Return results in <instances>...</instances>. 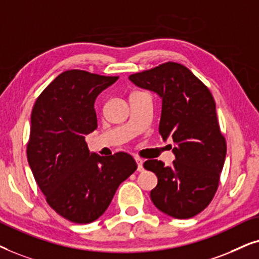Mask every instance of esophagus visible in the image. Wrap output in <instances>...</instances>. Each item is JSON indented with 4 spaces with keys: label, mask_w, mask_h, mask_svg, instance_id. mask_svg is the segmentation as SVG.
Masks as SVG:
<instances>
[{
    "label": "esophagus",
    "mask_w": 259,
    "mask_h": 259,
    "mask_svg": "<svg viewBox=\"0 0 259 259\" xmlns=\"http://www.w3.org/2000/svg\"><path fill=\"white\" fill-rule=\"evenodd\" d=\"M135 160H136V163H137V170L142 171L143 170V160H142V158H140V157H136Z\"/></svg>",
    "instance_id": "obj_1"
}]
</instances>
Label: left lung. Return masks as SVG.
Masks as SVG:
<instances>
[{
    "label": "left lung",
    "mask_w": 259,
    "mask_h": 259,
    "mask_svg": "<svg viewBox=\"0 0 259 259\" xmlns=\"http://www.w3.org/2000/svg\"><path fill=\"white\" fill-rule=\"evenodd\" d=\"M129 80L161 98L158 132L163 141L169 137L174 141L171 167L157 160L143 164L157 177L151 201L164 214L192 218L211 202L225 162L226 142L214 99L187 67L177 63L132 74Z\"/></svg>",
    "instance_id": "8db88e82"
}]
</instances>
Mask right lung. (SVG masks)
Segmentation results:
<instances>
[{
    "label": "right lung",
    "mask_w": 259,
    "mask_h": 259,
    "mask_svg": "<svg viewBox=\"0 0 259 259\" xmlns=\"http://www.w3.org/2000/svg\"><path fill=\"white\" fill-rule=\"evenodd\" d=\"M118 77L71 70L58 75L36 99L27 157L48 205L77 224L97 220L118 186L136 170L132 155L90 153L85 136L97 129L96 98Z\"/></svg>",
    "instance_id": "obj_1"
}]
</instances>
